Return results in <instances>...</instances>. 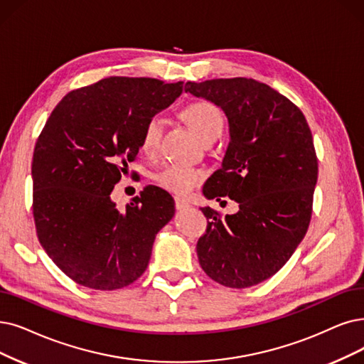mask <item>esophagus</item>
<instances>
[{
  "label": "esophagus",
  "mask_w": 364,
  "mask_h": 364,
  "mask_svg": "<svg viewBox=\"0 0 364 364\" xmlns=\"http://www.w3.org/2000/svg\"><path fill=\"white\" fill-rule=\"evenodd\" d=\"M174 205H176V209L178 210H185V209H188L190 208L191 205L190 203H188L185 198H182V197H176L174 198Z\"/></svg>",
  "instance_id": "obj_1"
}]
</instances>
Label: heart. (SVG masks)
I'll return each instance as SVG.
<instances>
[{
    "label": "heart",
    "mask_w": 364,
    "mask_h": 364,
    "mask_svg": "<svg viewBox=\"0 0 364 364\" xmlns=\"http://www.w3.org/2000/svg\"><path fill=\"white\" fill-rule=\"evenodd\" d=\"M182 114L185 121L190 124V127L203 141L218 137L223 133V114L220 109L213 103H210V101H194V103L188 105L183 109ZM159 137H161V121L158 118H152L143 128L140 149L148 155L154 154L158 148ZM203 176H205L203 171L196 167L174 163L166 166L161 171H158L155 174V181L158 185L166 188V190L174 194L185 196L194 190V188L201 182Z\"/></svg>",
    "instance_id": "heart-1"
}]
</instances>
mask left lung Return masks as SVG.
Returning <instances> with one entry per match:
<instances>
[{
	"label": "left lung",
	"instance_id": "left-lung-1",
	"mask_svg": "<svg viewBox=\"0 0 364 364\" xmlns=\"http://www.w3.org/2000/svg\"><path fill=\"white\" fill-rule=\"evenodd\" d=\"M185 92L221 107L230 127L223 167L203 194L239 203L225 218L201 208L210 221L197 242L200 266L224 287L257 285L282 269L311 223L318 159L309 125L294 103L254 79L186 82Z\"/></svg>",
	"mask_w": 364,
	"mask_h": 364
}]
</instances>
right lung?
Segmentation results:
<instances>
[{"mask_svg":"<svg viewBox=\"0 0 364 364\" xmlns=\"http://www.w3.org/2000/svg\"><path fill=\"white\" fill-rule=\"evenodd\" d=\"M182 90L183 82L113 76L68 92L46 121L31 166L36 230L79 285L112 291L146 270L174 201L149 185L118 209L110 194L139 154L144 125Z\"/></svg>","mask_w":364,"mask_h":364,"instance_id":"1","label":"right lung"}]
</instances>
